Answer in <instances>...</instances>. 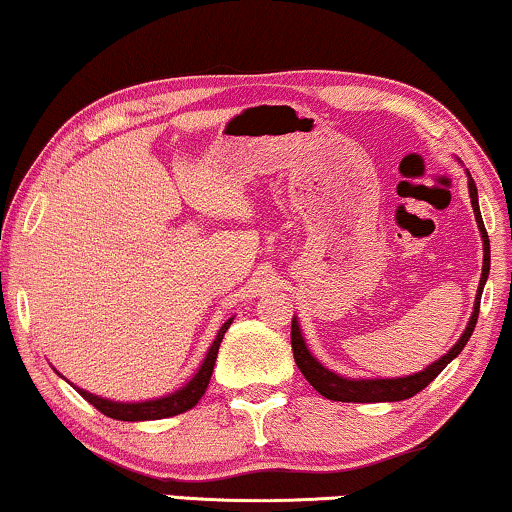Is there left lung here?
Listing matches in <instances>:
<instances>
[{
	"label": "left lung",
	"mask_w": 512,
	"mask_h": 512,
	"mask_svg": "<svg viewBox=\"0 0 512 512\" xmlns=\"http://www.w3.org/2000/svg\"><path fill=\"white\" fill-rule=\"evenodd\" d=\"M469 196H471V205L473 212H476V221L480 228V235H483V274H480V284H478V293H476V305H473V314L469 318V325H466L464 335L459 337V342L450 348V351L443 355L441 360L432 362V365L422 369L418 374L411 376H402V379H344L330 369H325L321 362H318L314 355L309 353V348L302 339L300 325L293 318L291 323V346H293V358L295 365L305 379L314 385V388L321 392L323 397L332 399V402H402V399H409L413 395H418L420 390H425L429 383H432L436 376H439L446 365L453 358H457L462 353V348L469 342V337L473 335V328H476L478 321V311H480V295H483V286L487 281V274H490V238H487L483 217H480V207H478V189L473 184L471 175H469Z\"/></svg>",
	"instance_id": "1"
}]
</instances>
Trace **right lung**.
Returning a JSON list of instances; mask_svg holds the SVG:
<instances>
[{
    "mask_svg": "<svg viewBox=\"0 0 512 512\" xmlns=\"http://www.w3.org/2000/svg\"><path fill=\"white\" fill-rule=\"evenodd\" d=\"M233 318H228V321L221 325L217 337H214V342L210 346V351H207L203 365L198 372L194 374V379L189 383H184L180 390L170 392L166 397H159V399H147V402H113V399H103L99 395H92V392H87L83 388H76L80 395H83L87 402H90L94 409H99L103 416L108 418H115V420H127V422H136V420H161V418H170V416H177V413H184L189 409H194V406L201 402V397L205 395L207 390V383H210V376H212V369H214V360H217V353H219V346H221V339H224L226 330L231 328Z\"/></svg>",
    "mask_w": 512,
    "mask_h": 512,
    "instance_id": "obj_1",
    "label": "right lung"
}]
</instances>
